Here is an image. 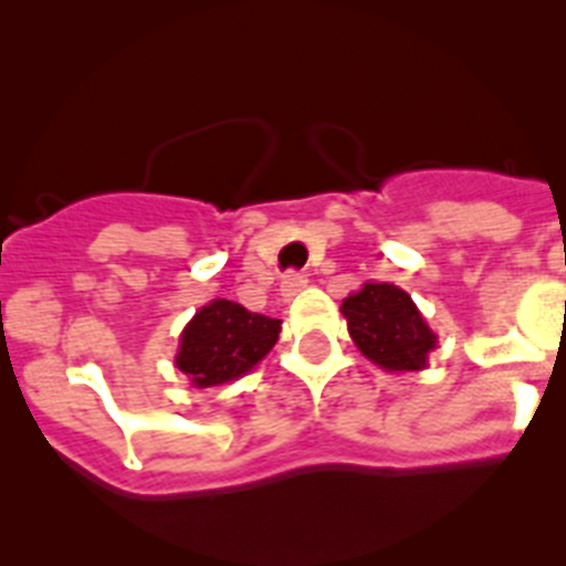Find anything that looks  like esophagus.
Returning a JSON list of instances; mask_svg holds the SVG:
<instances>
[{
	"mask_svg": "<svg viewBox=\"0 0 566 566\" xmlns=\"http://www.w3.org/2000/svg\"><path fill=\"white\" fill-rule=\"evenodd\" d=\"M308 286V274H303V272H286L283 274V280H280V294H283V297L286 300H292V297H297L300 292H303V289Z\"/></svg>",
	"mask_w": 566,
	"mask_h": 566,
	"instance_id": "1",
	"label": "esophagus"
}]
</instances>
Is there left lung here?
I'll list each match as a JSON object with an SVG mask.
<instances>
[{
    "label": "left lung",
    "instance_id": "1",
    "mask_svg": "<svg viewBox=\"0 0 566 566\" xmlns=\"http://www.w3.org/2000/svg\"><path fill=\"white\" fill-rule=\"evenodd\" d=\"M339 312L359 352L388 371H419L437 345L413 300L394 283H365Z\"/></svg>",
    "mask_w": 566,
    "mask_h": 566
}]
</instances>
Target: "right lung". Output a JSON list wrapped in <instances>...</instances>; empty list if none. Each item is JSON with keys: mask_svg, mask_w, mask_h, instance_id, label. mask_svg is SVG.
Segmentation results:
<instances>
[{"mask_svg": "<svg viewBox=\"0 0 566 566\" xmlns=\"http://www.w3.org/2000/svg\"><path fill=\"white\" fill-rule=\"evenodd\" d=\"M277 334L280 319L249 312L232 300H214L187 326L175 363L198 388L223 385L266 357Z\"/></svg>", "mask_w": 566, "mask_h": 566, "instance_id": "1", "label": "right lung"}]
</instances>
